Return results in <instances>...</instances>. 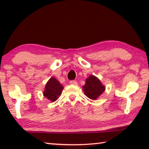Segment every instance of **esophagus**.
<instances>
[{
	"label": "esophagus",
	"instance_id": "34e87169",
	"mask_svg": "<svg viewBox=\"0 0 149 149\" xmlns=\"http://www.w3.org/2000/svg\"><path fill=\"white\" fill-rule=\"evenodd\" d=\"M70 84L74 85H77V83L76 82V81L72 80V81H70Z\"/></svg>",
	"mask_w": 149,
	"mask_h": 149
}]
</instances>
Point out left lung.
<instances>
[{"mask_svg":"<svg viewBox=\"0 0 149 149\" xmlns=\"http://www.w3.org/2000/svg\"><path fill=\"white\" fill-rule=\"evenodd\" d=\"M83 90L89 99L95 100L104 91L105 87L99 78L91 75L87 78L85 84L83 86Z\"/></svg>","mask_w":149,"mask_h":149,"instance_id":"8db88e82","label":"left lung"}]
</instances>
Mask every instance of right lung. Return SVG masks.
Wrapping results in <instances>:
<instances>
[{
    "instance_id": "right-lung-1",
    "label": "right lung",
    "mask_w": 149,
    "mask_h": 149,
    "mask_svg": "<svg viewBox=\"0 0 149 149\" xmlns=\"http://www.w3.org/2000/svg\"><path fill=\"white\" fill-rule=\"evenodd\" d=\"M63 89L64 87L58 81L55 77H52L45 85L43 95L50 101L54 102L59 98Z\"/></svg>"
}]
</instances>
